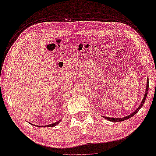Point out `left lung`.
<instances>
[{
  "instance_id": "left-lung-1",
  "label": "left lung",
  "mask_w": 156,
  "mask_h": 156,
  "mask_svg": "<svg viewBox=\"0 0 156 156\" xmlns=\"http://www.w3.org/2000/svg\"><path fill=\"white\" fill-rule=\"evenodd\" d=\"M147 82V84H146V91H145L144 97V98H143L142 101H141V103L140 104L139 106H138V107L136 108V109L133 112H132L131 114L129 115V116H124V117H123V118H114V117H108V116H102V117H103V118H104L105 119H106V120L112 121V122H119V121H122L126 120V119H128L131 118V117L133 116L136 114H137V112L140 109V108H141L143 105H144V102H145V101H146V97H147V94H148V87H149L148 79V80H147V82Z\"/></svg>"
}]
</instances>
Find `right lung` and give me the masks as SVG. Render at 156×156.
Listing matches in <instances>:
<instances>
[{"mask_svg":"<svg viewBox=\"0 0 156 156\" xmlns=\"http://www.w3.org/2000/svg\"><path fill=\"white\" fill-rule=\"evenodd\" d=\"M61 121V120H59V121H57V122H55V123H52V124H50V125H46V126H44V127H54V126H57V124H58V123L60 122ZM32 124V123H31ZM38 127H41L42 126H37Z\"/></svg>","mask_w":156,"mask_h":156,"instance_id":"1","label":"right lung"}]
</instances>
